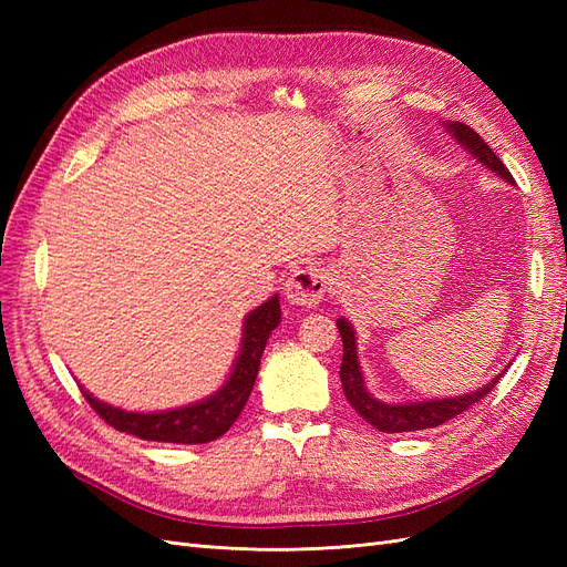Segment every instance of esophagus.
<instances>
[{
	"label": "esophagus",
	"mask_w": 567,
	"mask_h": 567,
	"mask_svg": "<svg viewBox=\"0 0 567 567\" xmlns=\"http://www.w3.org/2000/svg\"><path fill=\"white\" fill-rule=\"evenodd\" d=\"M329 286V271L321 265L298 267L286 281V296L293 305H319Z\"/></svg>",
	"instance_id": "obj_1"
}]
</instances>
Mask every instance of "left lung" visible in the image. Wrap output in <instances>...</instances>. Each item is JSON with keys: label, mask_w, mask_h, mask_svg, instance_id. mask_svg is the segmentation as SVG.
<instances>
[{"label": "left lung", "mask_w": 567, "mask_h": 567, "mask_svg": "<svg viewBox=\"0 0 567 567\" xmlns=\"http://www.w3.org/2000/svg\"><path fill=\"white\" fill-rule=\"evenodd\" d=\"M447 130L463 148H468L480 163L492 169V173H496L506 182H513L506 165L496 158V153L483 140H480V134L475 130H471L463 123H447ZM338 331L342 338V364H340L342 390H346V398L354 406L357 414L364 416V421H369L373 427H379L381 433H411V431H425V427H437L442 423H447L450 419L463 414V411L471 409L475 402L483 400L485 394H489L492 388L499 383V379L506 373L502 371L487 385H483L475 392L461 394V398L388 404V402L375 400L364 385V375H362V369H359V359H357V338H354L352 323L346 319H338Z\"/></svg>", "instance_id": "1"}]
</instances>
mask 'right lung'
Masks as SVG:
<instances>
[{
  "label": "right lung",
  "mask_w": 567,
  "mask_h": 567,
  "mask_svg": "<svg viewBox=\"0 0 567 567\" xmlns=\"http://www.w3.org/2000/svg\"><path fill=\"white\" fill-rule=\"evenodd\" d=\"M279 321H281L279 296L262 302L257 310H252L246 317L241 352L236 357L231 375L225 385L203 402L169 409V411H158V414H136V411L115 409L106 402H99L84 388H82V394L96 414L120 433L151 440V442H173V444L213 442L225 435L238 419V414L244 411L257 379V369H260V359L267 346V338L271 336L274 329H277Z\"/></svg>",
  "instance_id": "right-lung-1"
}]
</instances>
